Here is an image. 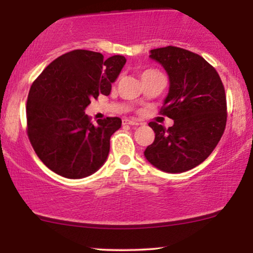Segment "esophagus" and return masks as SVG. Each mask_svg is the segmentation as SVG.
<instances>
[{
	"label": "esophagus",
	"mask_w": 253,
	"mask_h": 253,
	"mask_svg": "<svg viewBox=\"0 0 253 253\" xmlns=\"http://www.w3.org/2000/svg\"><path fill=\"white\" fill-rule=\"evenodd\" d=\"M124 125H129V126H138L139 123L136 120H130V119H124L123 120Z\"/></svg>",
	"instance_id": "obj_1"
}]
</instances>
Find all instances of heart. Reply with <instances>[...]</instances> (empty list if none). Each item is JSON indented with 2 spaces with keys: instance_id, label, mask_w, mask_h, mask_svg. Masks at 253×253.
<instances>
[{
  "instance_id": "heart-1",
  "label": "heart",
  "mask_w": 253,
  "mask_h": 253,
  "mask_svg": "<svg viewBox=\"0 0 253 253\" xmlns=\"http://www.w3.org/2000/svg\"><path fill=\"white\" fill-rule=\"evenodd\" d=\"M151 72H157V71H155V70H146V71H144L143 76H145V75H146V74H151Z\"/></svg>"
}]
</instances>
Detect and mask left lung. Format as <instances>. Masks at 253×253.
Listing matches in <instances>:
<instances>
[{
	"mask_svg": "<svg viewBox=\"0 0 253 253\" xmlns=\"http://www.w3.org/2000/svg\"><path fill=\"white\" fill-rule=\"evenodd\" d=\"M150 53L169 75L161 114L172 119L173 126L150 123L156 136L144 155L159 170L184 172L207 159L221 139L227 120L225 88L215 69L194 52L167 46Z\"/></svg>",
	"mask_w": 253,
	"mask_h": 253,
	"instance_id": "left-lung-1",
	"label": "left lung"
}]
</instances>
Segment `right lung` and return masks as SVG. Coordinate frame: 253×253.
<instances>
[{"instance_id":"1","label":"right lung","mask_w":253,"mask_h":253,"mask_svg":"<svg viewBox=\"0 0 253 253\" xmlns=\"http://www.w3.org/2000/svg\"><path fill=\"white\" fill-rule=\"evenodd\" d=\"M126 63L124 56L103 59L98 52L74 50L54 59L32 84L27 97V135L37 156L48 169L83 178L102 167L110 136L120 118L90 121L84 113L92 98L109 95Z\"/></svg>"}]
</instances>
